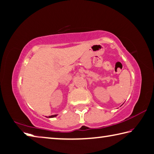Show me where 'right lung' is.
Wrapping results in <instances>:
<instances>
[{"label": "right lung", "mask_w": 154, "mask_h": 154, "mask_svg": "<svg viewBox=\"0 0 154 154\" xmlns=\"http://www.w3.org/2000/svg\"><path fill=\"white\" fill-rule=\"evenodd\" d=\"M57 115H51V116H49L48 117V118H52V117H57Z\"/></svg>", "instance_id": "right-lung-1"}]
</instances>
